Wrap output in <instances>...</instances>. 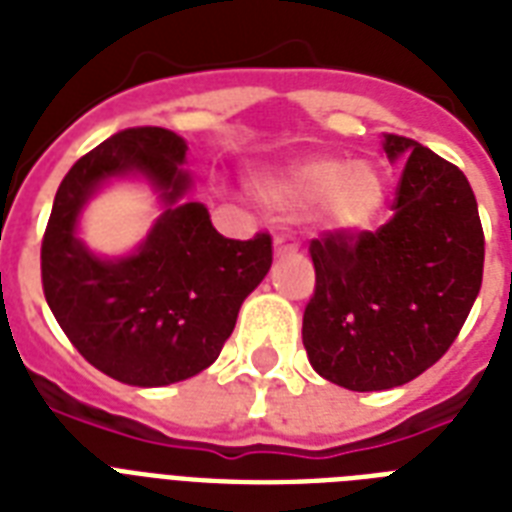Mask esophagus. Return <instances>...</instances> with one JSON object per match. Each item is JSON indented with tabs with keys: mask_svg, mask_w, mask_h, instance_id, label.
I'll return each instance as SVG.
<instances>
[{
	"mask_svg": "<svg viewBox=\"0 0 512 512\" xmlns=\"http://www.w3.org/2000/svg\"><path fill=\"white\" fill-rule=\"evenodd\" d=\"M273 252H276V257L295 255V252H297V241L292 239V236H287V233H279V236L273 239Z\"/></svg>",
	"mask_w": 512,
	"mask_h": 512,
	"instance_id": "34e87169",
	"label": "esophagus"
}]
</instances>
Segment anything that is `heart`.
<instances>
[{"label": "heart", "instance_id": "obj_1", "mask_svg": "<svg viewBox=\"0 0 512 512\" xmlns=\"http://www.w3.org/2000/svg\"><path fill=\"white\" fill-rule=\"evenodd\" d=\"M260 199L276 212H308L324 231L353 233L372 223L385 201V180L366 162L311 156L257 180Z\"/></svg>", "mask_w": 512, "mask_h": 512}]
</instances>
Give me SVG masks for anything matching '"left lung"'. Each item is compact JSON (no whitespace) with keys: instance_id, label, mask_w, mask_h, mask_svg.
<instances>
[{"instance_id":"left-lung-1","label":"left lung","mask_w":512,"mask_h":512,"mask_svg":"<svg viewBox=\"0 0 512 512\" xmlns=\"http://www.w3.org/2000/svg\"><path fill=\"white\" fill-rule=\"evenodd\" d=\"M404 164L377 231L311 241L316 289L303 345L324 380L388 390L420 377L460 335L484 279V228L468 177L417 140L382 135Z\"/></svg>"}]
</instances>
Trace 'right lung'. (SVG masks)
<instances>
[{
    "label": "right lung",
    "instance_id": "right-lung-1",
    "mask_svg": "<svg viewBox=\"0 0 512 512\" xmlns=\"http://www.w3.org/2000/svg\"><path fill=\"white\" fill-rule=\"evenodd\" d=\"M185 140L130 127L92 148L63 177L42 239V287L74 348L108 377L162 388L207 369L241 303L271 271L268 233L225 239L191 188ZM143 174L165 201L147 241L127 258H98L75 236L83 204L111 176Z\"/></svg>",
    "mask_w": 512,
    "mask_h": 512
}]
</instances>
